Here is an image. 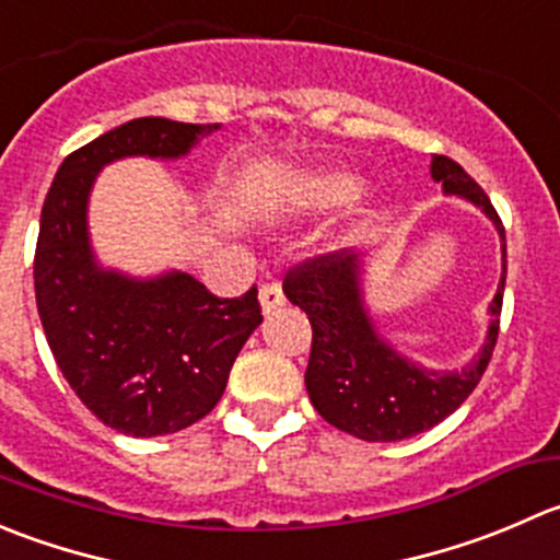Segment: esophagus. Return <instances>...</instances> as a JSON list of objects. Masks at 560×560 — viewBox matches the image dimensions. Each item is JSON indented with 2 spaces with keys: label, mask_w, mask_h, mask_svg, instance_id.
Returning <instances> with one entry per match:
<instances>
[{
  "label": "esophagus",
  "mask_w": 560,
  "mask_h": 560,
  "mask_svg": "<svg viewBox=\"0 0 560 560\" xmlns=\"http://www.w3.org/2000/svg\"><path fill=\"white\" fill-rule=\"evenodd\" d=\"M259 303H262V312L270 314L276 308L284 306V290H281L279 281H268V284L259 287Z\"/></svg>",
  "instance_id": "esophagus-1"
}]
</instances>
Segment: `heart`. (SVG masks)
I'll use <instances>...</instances> for the list:
<instances>
[{"mask_svg":"<svg viewBox=\"0 0 560 560\" xmlns=\"http://www.w3.org/2000/svg\"><path fill=\"white\" fill-rule=\"evenodd\" d=\"M363 194V180L352 172L328 170L312 172L301 177L295 188V202L301 210L308 213H328V210L347 208Z\"/></svg>","mask_w":560,"mask_h":560,"instance_id":"obj_1","label":"heart"}]
</instances>
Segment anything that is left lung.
Returning <instances> with one entry per match:
<instances>
[{
    "label": "left lung",
    "mask_w": 560,
    "mask_h": 560,
    "mask_svg": "<svg viewBox=\"0 0 560 560\" xmlns=\"http://www.w3.org/2000/svg\"><path fill=\"white\" fill-rule=\"evenodd\" d=\"M432 180L443 194L481 208L501 235L503 273L490 303V330L474 361L454 372H432L399 355L374 328L361 290V257L323 254L295 265L284 279V295L308 314L312 355L306 390L314 410L336 430L369 443H394L432 430L452 416L479 385L501 328L506 287V232L479 183L446 155H432Z\"/></svg>",
    "instance_id": "left-lung-1"
}]
</instances>
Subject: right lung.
Masks as SVG:
<instances>
[{
	"mask_svg": "<svg viewBox=\"0 0 560 560\" xmlns=\"http://www.w3.org/2000/svg\"><path fill=\"white\" fill-rule=\"evenodd\" d=\"M213 130L219 122L130 119L70 153L43 202L35 301L48 347L86 410L130 438L172 435L208 416L262 308L257 287L215 298L180 270L133 279L101 268L86 230L90 191L112 161L183 159Z\"/></svg>",
	"mask_w": 560,
	"mask_h": 560,
	"instance_id": "right-lung-1",
	"label": "right lung"
}]
</instances>
